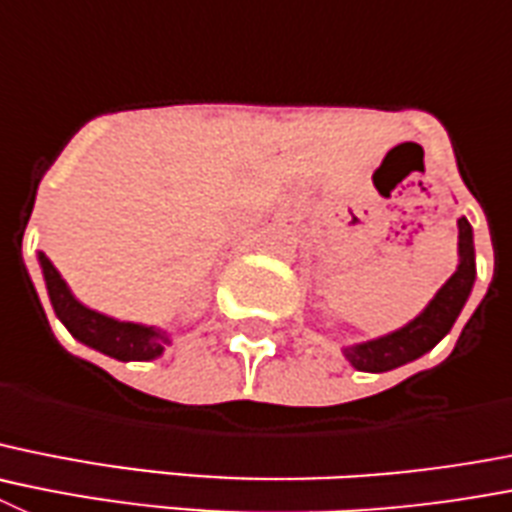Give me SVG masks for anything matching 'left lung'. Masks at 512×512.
Wrapping results in <instances>:
<instances>
[{
  "mask_svg": "<svg viewBox=\"0 0 512 512\" xmlns=\"http://www.w3.org/2000/svg\"><path fill=\"white\" fill-rule=\"evenodd\" d=\"M459 266L449 281L431 299L429 307L401 330L391 332L378 340L360 342L353 348H345V358L353 368L368 370V373H386V370L406 365L411 360L429 353L457 322L464 302L470 297L475 284V243H472V225L467 218H459Z\"/></svg>",
  "mask_w": 512,
  "mask_h": 512,
  "instance_id": "left-lung-1",
  "label": "left lung"
}]
</instances>
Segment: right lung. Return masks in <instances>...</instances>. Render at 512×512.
I'll list each match as a JSON object with an SVG mask.
<instances>
[{
	"instance_id": "right-lung-1",
	"label": "right lung",
	"mask_w": 512,
	"mask_h": 512,
	"mask_svg": "<svg viewBox=\"0 0 512 512\" xmlns=\"http://www.w3.org/2000/svg\"><path fill=\"white\" fill-rule=\"evenodd\" d=\"M37 259H40L45 287H48L55 314H58V320L68 327V332L75 340L86 342L88 348L98 350L103 355H111L116 360H152L162 355L164 345L170 342L167 332L134 325V322H119L114 317H106V314L83 307L70 294L68 284L58 274L53 261L42 251Z\"/></svg>"
}]
</instances>
